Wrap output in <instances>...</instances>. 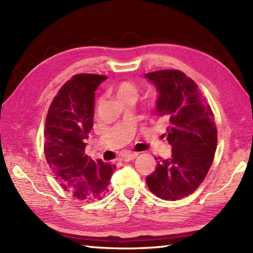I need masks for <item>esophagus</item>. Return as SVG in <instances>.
Wrapping results in <instances>:
<instances>
[{
  "mask_svg": "<svg viewBox=\"0 0 253 253\" xmlns=\"http://www.w3.org/2000/svg\"><path fill=\"white\" fill-rule=\"evenodd\" d=\"M137 157H138V153H128L124 155L122 160L125 161V162H129L131 160H135Z\"/></svg>",
  "mask_w": 253,
  "mask_h": 253,
  "instance_id": "esophagus-1",
  "label": "esophagus"
}]
</instances>
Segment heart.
Here are the masks:
<instances>
[{
    "label": "heart",
    "instance_id": "1",
    "mask_svg": "<svg viewBox=\"0 0 253 253\" xmlns=\"http://www.w3.org/2000/svg\"><path fill=\"white\" fill-rule=\"evenodd\" d=\"M114 92L116 95V99L120 102L128 98L135 99L137 95V87L135 84H132L130 82H123L116 85Z\"/></svg>",
    "mask_w": 253,
    "mask_h": 253
}]
</instances>
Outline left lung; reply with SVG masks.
I'll return each mask as SVG.
<instances>
[{
	"mask_svg": "<svg viewBox=\"0 0 253 253\" xmlns=\"http://www.w3.org/2000/svg\"><path fill=\"white\" fill-rule=\"evenodd\" d=\"M144 77L159 92L155 110L169 118L164 136L171 147L170 157L159 158L146 181L157 197L179 200L200 186L212 165L217 146L213 113L197 84L182 72L165 69Z\"/></svg>",
	"mask_w": 253,
	"mask_h": 253,
	"instance_id": "1",
	"label": "left lung"
}]
</instances>
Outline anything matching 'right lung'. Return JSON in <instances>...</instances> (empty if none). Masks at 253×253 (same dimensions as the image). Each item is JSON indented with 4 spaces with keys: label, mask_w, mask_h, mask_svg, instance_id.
Returning a JSON list of instances; mask_svg holds the SVG:
<instances>
[{
    "label": "right lung",
    "mask_w": 253,
    "mask_h": 253,
    "mask_svg": "<svg viewBox=\"0 0 253 253\" xmlns=\"http://www.w3.org/2000/svg\"><path fill=\"white\" fill-rule=\"evenodd\" d=\"M107 77L78 74L58 91L45 118L44 154L55 179L79 200H100L109 191L115 165L84 153L93 126L94 91Z\"/></svg>",
    "instance_id": "obj_1"
}]
</instances>
